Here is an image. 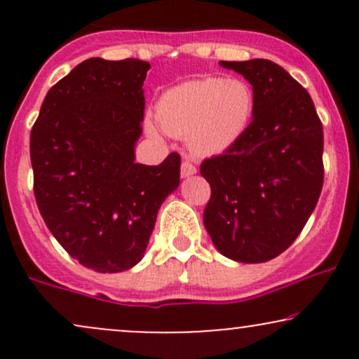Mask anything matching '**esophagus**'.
Listing matches in <instances>:
<instances>
[{"mask_svg":"<svg viewBox=\"0 0 359 359\" xmlns=\"http://www.w3.org/2000/svg\"><path fill=\"white\" fill-rule=\"evenodd\" d=\"M197 172V168L192 165L191 162H187V160H185V162H182V165H180V175L184 177V179H187V177H191V175H194Z\"/></svg>","mask_w":359,"mask_h":359,"instance_id":"1","label":"esophagus"}]
</instances>
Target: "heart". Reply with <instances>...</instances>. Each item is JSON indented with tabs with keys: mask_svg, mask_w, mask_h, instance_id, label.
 <instances>
[{
	"mask_svg": "<svg viewBox=\"0 0 359 359\" xmlns=\"http://www.w3.org/2000/svg\"><path fill=\"white\" fill-rule=\"evenodd\" d=\"M255 113V93L248 82L201 77L165 90L156 118L167 133L185 138L192 155L208 158L228 151L248 130ZM151 135L156 130L148 125Z\"/></svg>",
	"mask_w": 359,
	"mask_h": 359,
	"instance_id": "obj_1",
	"label": "heart"
}]
</instances>
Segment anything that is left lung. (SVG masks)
I'll list each match as a JSON object with an SVG mask.
<instances>
[{"label": "left lung", "instance_id": "1", "mask_svg": "<svg viewBox=\"0 0 359 359\" xmlns=\"http://www.w3.org/2000/svg\"><path fill=\"white\" fill-rule=\"evenodd\" d=\"M255 93V113L236 145L201 163L211 185L204 226L221 255L263 263L304 229L324 182V135L314 102L278 64L219 62Z\"/></svg>", "mask_w": 359, "mask_h": 359}]
</instances>
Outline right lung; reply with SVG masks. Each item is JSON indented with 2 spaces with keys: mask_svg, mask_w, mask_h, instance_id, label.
<instances>
[{
  "mask_svg": "<svg viewBox=\"0 0 359 359\" xmlns=\"http://www.w3.org/2000/svg\"><path fill=\"white\" fill-rule=\"evenodd\" d=\"M150 69L138 59L84 60L48 90L30 135L39 211L86 269L142 262L160 205L180 184V156L135 162Z\"/></svg>",
  "mask_w": 359,
  "mask_h": 359,
  "instance_id": "1",
  "label": "right lung"
}]
</instances>
